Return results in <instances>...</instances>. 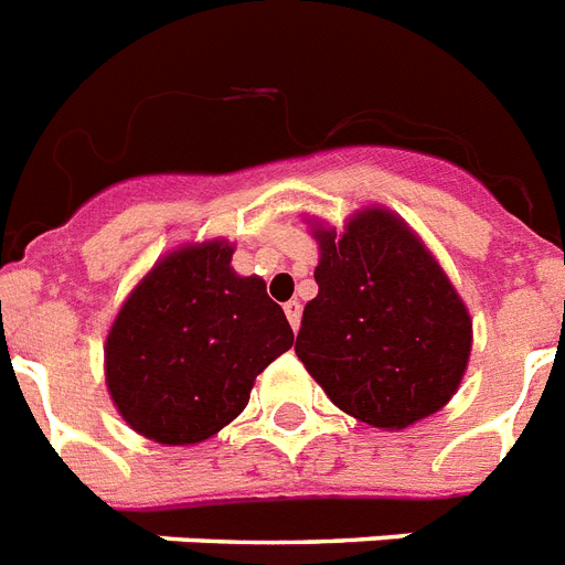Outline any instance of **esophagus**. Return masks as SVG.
<instances>
[{
  "mask_svg": "<svg viewBox=\"0 0 565 565\" xmlns=\"http://www.w3.org/2000/svg\"><path fill=\"white\" fill-rule=\"evenodd\" d=\"M284 313H287V320H290L292 331L299 329V322H301V305H299V301H296V299L287 301V305H284Z\"/></svg>",
  "mask_w": 565,
  "mask_h": 565,
  "instance_id": "esophagus-1",
  "label": "esophagus"
}]
</instances>
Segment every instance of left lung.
<instances>
[{
  "label": "left lung",
  "instance_id": "8db88e82",
  "mask_svg": "<svg viewBox=\"0 0 565 565\" xmlns=\"http://www.w3.org/2000/svg\"><path fill=\"white\" fill-rule=\"evenodd\" d=\"M317 299L305 305L296 355L329 399L379 429H406L447 406L471 355V317L415 231L370 206L313 227Z\"/></svg>",
  "mask_w": 565,
  "mask_h": 565
}]
</instances>
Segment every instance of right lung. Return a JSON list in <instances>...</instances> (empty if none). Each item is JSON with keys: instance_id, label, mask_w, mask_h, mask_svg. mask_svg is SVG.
Returning <instances> with one entry per match:
<instances>
[{"instance_id": "obj_1", "label": "right lung", "mask_w": 565, "mask_h": 565, "mask_svg": "<svg viewBox=\"0 0 565 565\" xmlns=\"http://www.w3.org/2000/svg\"><path fill=\"white\" fill-rule=\"evenodd\" d=\"M210 239L162 257L120 305L106 338L111 403L139 436L198 445L245 406L257 373L292 347L264 278L234 273Z\"/></svg>"}]
</instances>
